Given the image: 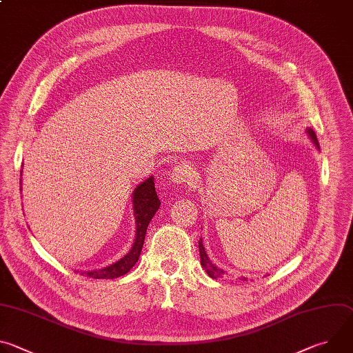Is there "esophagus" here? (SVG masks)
<instances>
[{
	"label": "esophagus",
	"instance_id": "obj_1",
	"mask_svg": "<svg viewBox=\"0 0 353 353\" xmlns=\"http://www.w3.org/2000/svg\"><path fill=\"white\" fill-rule=\"evenodd\" d=\"M170 180L174 184H190L195 185L196 184V172L188 166V165H176L170 173Z\"/></svg>",
	"mask_w": 353,
	"mask_h": 353
}]
</instances>
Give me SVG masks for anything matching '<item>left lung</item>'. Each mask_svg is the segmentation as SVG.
<instances>
[{
  "mask_svg": "<svg viewBox=\"0 0 353 353\" xmlns=\"http://www.w3.org/2000/svg\"><path fill=\"white\" fill-rule=\"evenodd\" d=\"M307 134L310 135V138H312V141L314 142V145L317 146V149H320V145H319V141H317V137H316V134H314V131L313 130H307ZM198 247H199V257H201V265H203V268L207 271V274L212 278V279H218V278H221V276H223L225 275V271L223 270H221V268H218L215 264H212L211 261H210V259H208V256H207V253H205V248H204V244H203V239H199V241H198ZM241 281H247V278H241Z\"/></svg>",
  "mask_w": 353,
  "mask_h": 353,
  "instance_id": "obj_1",
  "label": "left lung"
}]
</instances>
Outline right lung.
<instances>
[{"instance_id": "1", "label": "right lung", "mask_w": 353, "mask_h": 353, "mask_svg": "<svg viewBox=\"0 0 353 353\" xmlns=\"http://www.w3.org/2000/svg\"><path fill=\"white\" fill-rule=\"evenodd\" d=\"M22 173V172H21ZM161 201L158 198L157 190H155V183H154V176H150L145 181L137 185L132 194V208H134V215H135V240L128 251V254H125L121 260L117 263L100 268V270H93V271H83L81 272L82 275H86L89 278L94 279H113L119 278L121 275H125L138 261L141 250L143 245L145 234L150 219L154 218L157 211L159 210ZM78 272V271H77Z\"/></svg>"}]
</instances>
